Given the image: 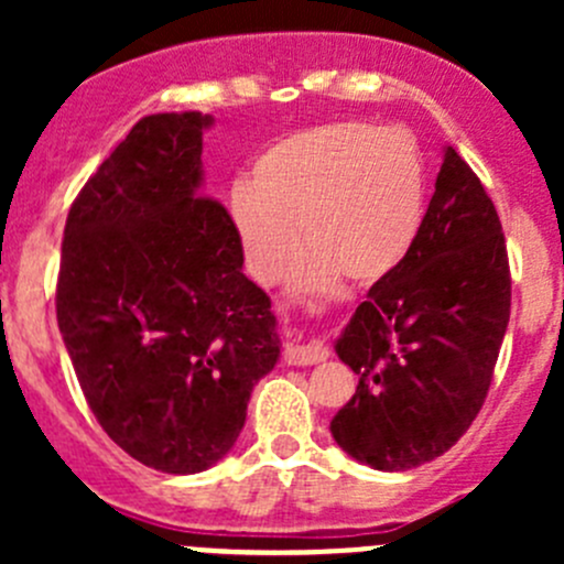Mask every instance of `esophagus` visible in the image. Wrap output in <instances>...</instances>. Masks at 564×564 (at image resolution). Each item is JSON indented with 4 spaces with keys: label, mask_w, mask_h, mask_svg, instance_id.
Returning a JSON list of instances; mask_svg holds the SVG:
<instances>
[{
    "label": "esophagus",
    "mask_w": 564,
    "mask_h": 564,
    "mask_svg": "<svg viewBox=\"0 0 564 564\" xmlns=\"http://www.w3.org/2000/svg\"><path fill=\"white\" fill-rule=\"evenodd\" d=\"M327 346L318 344V340H308V344H286V349H283V360L289 362V366H316V362H324L327 360Z\"/></svg>",
    "instance_id": "esophagus-1"
}]
</instances>
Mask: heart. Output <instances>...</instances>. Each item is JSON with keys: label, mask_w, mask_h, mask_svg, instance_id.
Listing matches in <instances>:
<instances>
[{"label": "heart", "mask_w": 564, "mask_h": 564, "mask_svg": "<svg viewBox=\"0 0 564 564\" xmlns=\"http://www.w3.org/2000/svg\"><path fill=\"white\" fill-rule=\"evenodd\" d=\"M425 158L412 130L362 119L324 122L272 141L237 182L229 215L248 270L275 283L297 250L294 289L318 292L346 275L377 283L417 240Z\"/></svg>", "instance_id": "1"}]
</instances>
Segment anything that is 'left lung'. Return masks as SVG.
Wrapping results in <instances>:
<instances>
[{"label": "left lung", "instance_id": "8db88e82", "mask_svg": "<svg viewBox=\"0 0 564 564\" xmlns=\"http://www.w3.org/2000/svg\"><path fill=\"white\" fill-rule=\"evenodd\" d=\"M508 322L502 224L477 174L445 147L412 250L335 340L360 377L329 423L335 442L382 471L440 458L480 412Z\"/></svg>", "mask_w": 564, "mask_h": 564}]
</instances>
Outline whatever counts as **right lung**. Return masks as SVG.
Here are the masks:
<instances>
[{
	"label": "right lung",
	"mask_w": 564,
	"mask_h": 564,
	"mask_svg": "<svg viewBox=\"0 0 564 564\" xmlns=\"http://www.w3.org/2000/svg\"><path fill=\"white\" fill-rule=\"evenodd\" d=\"M202 111L139 119L73 202L56 322L78 384L128 456L169 475L235 447L281 340L231 215L202 196Z\"/></svg>",
	"instance_id": "add662e5"
}]
</instances>
